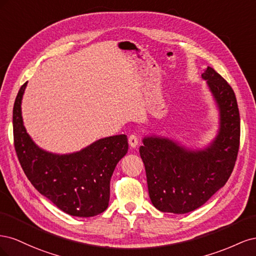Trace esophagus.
I'll list each match as a JSON object with an SVG mask.
<instances>
[{
    "mask_svg": "<svg viewBox=\"0 0 256 256\" xmlns=\"http://www.w3.org/2000/svg\"><path fill=\"white\" fill-rule=\"evenodd\" d=\"M129 141V145L132 147V148H134V147L138 146V138L136 136V134H131L128 138Z\"/></svg>",
    "mask_w": 256,
    "mask_h": 256,
    "instance_id": "esophagus-1",
    "label": "esophagus"
}]
</instances>
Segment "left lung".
<instances>
[{
	"label": "left lung",
	"mask_w": 256,
	"mask_h": 256,
	"mask_svg": "<svg viewBox=\"0 0 256 256\" xmlns=\"http://www.w3.org/2000/svg\"><path fill=\"white\" fill-rule=\"evenodd\" d=\"M220 111V129L203 150H190L166 138L145 136L140 156L152 205L164 212L186 214L205 204L233 172L240 142L235 92L212 67L202 74Z\"/></svg>",
	"instance_id": "left-lung-1"
}]
</instances>
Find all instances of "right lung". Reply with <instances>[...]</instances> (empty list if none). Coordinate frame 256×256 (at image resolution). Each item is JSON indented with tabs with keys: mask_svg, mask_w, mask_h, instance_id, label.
<instances>
[{
	"mask_svg": "<svg viewBox=\"0 0 256 256\" xmlns=\"http://www.w3.org/2000/svg\"><path fill=\"white\" fill-rule=\"evenodd\" d=\"M20 88L12 110L14 144L21 168L36 190L64 212L94 216L109 206L110 180L118 161L128 152L125 134L113 136L69 154L40 148L23 126Z\"/></svg>",
	"mask_w": 256,
	"mask_h": 256,
	"instance_id": "1",
	"label": "right lung"
}]
</instances>
